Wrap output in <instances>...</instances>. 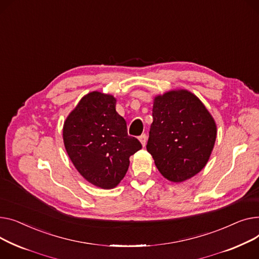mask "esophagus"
Returning <instances> with one entry per match:
<instances>
[{"instance_id": "obj_1", "label": "esophagus", "mask_w": 259, "mask_h": 259, "mask_svg": "<svg viewBox=\"0 0 259 259\" xmlns=\"http://www.w3.org/2000/svg\"><path fill=\"white\" fill-rule=\"evenodd\" d=\"M139 140H140L141 144H142L143 146H145V144H146V140H147V137H146V135H145V134H142V135L139 137Z\"/></svg>"}]
</instances>
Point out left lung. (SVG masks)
<instances>
[{"label":"left lung","mask_w":259,"mask_h":259,"mask_svg":"<svg viewBox=\"0 0 259 259\" xmlns=\"http://www.w3.org/2000/svg\"><path fill=\"white\" fill-rule=\"evenodd\" d=\"M146 149L164 178L183 182L207 164L217 125L205 105L185 90L157 96Z\"/></svg>","instance_id":"1"}]
</instances>
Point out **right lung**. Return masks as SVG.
Returning <instances> with one entry per match:
<instances>
[{"label":"right lung","mask_w":259,"mask_h":259,"mask_svg":"<svg viewBox=\"0 0 259 259\" xmlns=\"http://www.w3.org/2000/svg\"><path fill=\"white\" fill-rule=\"evenodd\" d=\"M67 153L79 174L93 185L111 189L128 169L130 157L142 148L127 135L126 122L116 112L112 95H85L64 124Z\"/></svg>","instance_id":"1"}]
</instances>
